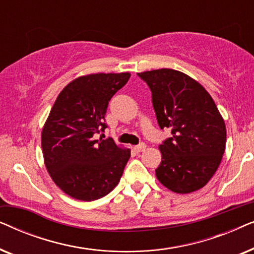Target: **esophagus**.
I'll return each instance as SVG.
<instances>
[{"mask_svg":"<svg viewBox=\"0 0 254 254\" xmlns=\"http://www.w3.org/2000/svg\"><path fill=\"white\" fill-rule=\"evenodd\" d=\"M145 148H147L145 143H140L138 145H136V147H135L134 149H135V151H136V152H142V151L145 150Z\"/></svg>","mask_w":254,"mask_h":254,"instance_id":"1","label":"esophagus"}]
</instances>
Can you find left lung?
Instances as JSON below:
<instances>
[{
  "label": "left lung",
  "instance_id": "obj_1",
  "mask_svg": "<svg viewBox=\"0 0 254 254\" xmlns=\"http://www.w3.org/2000/svg\"><path fill=\"white\" fill-rule=\"evenodd\" d=\"M151 91L157 123L172 136L159 145L156 177L175 193H190L209 182L225 150L227 129L213 98L202 85L173 69L137 74Z\"/></svg>",
  "mask_w": 254,
  "mask_h": 254
}]
</instances>
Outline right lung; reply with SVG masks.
<instances>
[{"mask_svg": "<svg viewBox=\"0 0 254 254\" xmlns=\"http://www.w3.org/2000/svg\"><path fill=\"white\" fill-rule=\"evenodd\" d=\"M129 77L128 72L82 76L62 90L52 107L41 133L45 165L74 199H100L120 182L130 150L93 135L107 128L109 102Z\"/></svg>", "mask_w": 254, "mask_h": 254, "instance_id": "1", "label": "right lung"}]
</instances>
